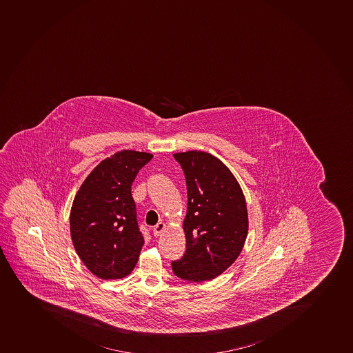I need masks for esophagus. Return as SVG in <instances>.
Listing matches in <instances>:
<instances>
[{"label":"esophagus","instance_id":"esophagus-1","mask_svg":"<svg viewBox=\"0 0 353 353\" xmlns=\"http://www.w3.org/2000/svg\"><path fill=\"white\" fill-rule=\"evenodd\" d=\"M165 227H166V225H165L164 223H157V225L152 228L154 236H159V235L164 232Z\"/></svg>","mask_w":353,"mask_h":353}]
</instances>
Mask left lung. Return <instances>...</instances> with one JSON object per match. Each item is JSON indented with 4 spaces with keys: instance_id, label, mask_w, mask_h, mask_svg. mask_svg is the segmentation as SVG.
<instances>
[{
    "instance_id": "8db88e82",
    "label": "left lung",
    "mask_w": 353,
    "mask_h": 353,
    "mask_svg": "<svg viewBox=\"0 0 353 353\" xmlns=\"http://www.w3.org/2000/svg\"><path fill=\"white\" fill-rule=\"evenodd\" d=\"M187 183L183 220L185 254L172 261L176 276L190 282L213 280L240 256L247 240V203L236 178L223 161L204 151L173 154Z\"/></svg>"
}]
</instances>
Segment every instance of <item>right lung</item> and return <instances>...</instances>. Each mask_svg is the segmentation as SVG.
<instances>
[{
	"label": "right lung",
	"instance_id": "1",
	"mask_svg": "<svg viewBox=\"0 0 353 353\" xmlns=\"http://www.w3.org/2000/svg\"><path fill=\"white\" fill-rule=\"evenodd\" d=\"M151 158L140 151L116 152L90 172L77 192L70 213L72 243L99 279L127 276L139 261L144 240L130 189Z\"/></svg>",
	"mask_w": 353,
	"mask_h": 353
}]
</instances>
